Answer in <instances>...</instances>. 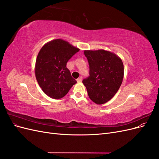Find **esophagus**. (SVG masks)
Returning <instances> with one entry per match:
<instances>
[{"mask_svg":"<svg viewBox=\"0 0 159 159\" xmlns=\"http://www.w3.org/2000/svg\"><path fill=\"white\" fill-rule=\"evenodd\" d=\"M81 80H82V78H81V77H80V78H78V79L76 80L77 82H78V83H80V82H81Z\"/></svg>","mask_w":159,"mask_h":159,"instance_id":"esophagus-1","label":"esophagus"}]
</instances>
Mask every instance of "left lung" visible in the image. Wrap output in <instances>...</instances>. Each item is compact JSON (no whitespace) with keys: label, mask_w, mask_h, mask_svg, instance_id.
I'll return each instance as SVG.
<instances>
[{"label":"left lung","mask_w":159,"mask_h":159,"mask_svg":"<svg viewBox=\"0 0 159 159\" xmlns=\"http://www.w3.org/2000/svg\"><path fill=\"white\" fill-rule=\"evenodd\" d=\"M89 66V76L83 80L90 99L95 103H107L116 94L124 76L122 60L104 50H84Z\"/></svg>","instance_id":"obj_1"}]
</instances>
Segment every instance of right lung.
I'll use <instances>...</instances> for the list:
<instances>
[{"mask_svg":"<svg viewBox=\"0 0 159 159\" xmlns=\"http://www.w3.org/2000/svg\"><path fill=\"white\" fill-rule=\"evenodd\" d=\"M80 49L62 39L47 42L38 52L35 75L40 87L52 99H61L77 83L66 68L68 61Z\"/></svg>","mask_w":159,"mask_h":159,"instance_id":"1","label":"right lung"}]
</instances>
